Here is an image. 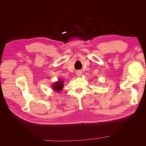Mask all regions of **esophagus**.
<instances>
[{
    "label": "esophagus",
    "instance_id": "34e87169",
    "mask_svg": "<svg viewBox=\"0 0 146 146\" xmlns=\"http://www.w3.org/2000/svg\"><path fill=\"white\" fill-rule=\"evenodd\" d=\"M77 75L78 76H81V75H82V72L80 71H77Z\"/></svg>",
    "mask_w": 146,
    "mask_h": 146
}]
</instances>
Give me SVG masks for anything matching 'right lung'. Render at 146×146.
I'll list each match as a JSON object with an SVG mask.
<instances>
[{
	"label": "right lung",
	"instance_id": "obj_1",
	"mask_svg": "<svg viewBox=\"0 0 146 146\" xmlns=\"http://www.w3.org/2000/svg\"><path fill=\"white\" fill-rule=\"evenodd\" d=\"M52 88H53V90H54L55 91H60L62 90L63 88V81L62 80H58V82H55V83H54L52 85Z\"/></svg>",
	"mask_w": 146,
	"mask_h": 146
}]
</instances>
